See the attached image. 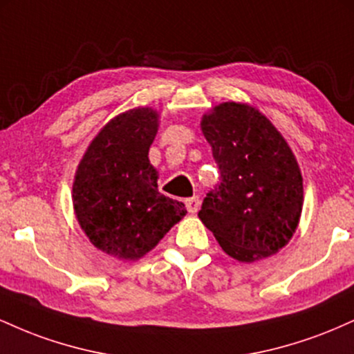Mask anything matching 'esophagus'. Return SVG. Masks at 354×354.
<instances>
[{
	"label": "esophagus",
	"instance_id": "esophagus-1",
	"mask_svg": "<svg viewBox=\"0 0 354 354\" xmlns=\"http://www.w3.org/2000/svg\"><path fill=\"white\" fill-rule=\"evenodd\" d=\"M185 205H186V209H188V213L191 214L198 213V209H200V198L198 196L188 198V200H185Z\"/></svg>",
	"mask_w": 354,
	"mask_h": 354
}]
</instances>
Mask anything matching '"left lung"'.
<instances>
[{
	"label": "left lung",
	"instance_id": "obj_1",
	"mask_svg": "<svg viewBox=\"0 0 354 354\" xmlns=\"http://www.w3.org/2000/svg\"><path fill=\"white\" fill-rule=\"evenodd\" d=\"M221 183L198 216L219 246L243 263L274 254L290 241L303 208V178L278 129L258 109L223 103L203 116Z\"/></svg>",
	"mask_w": 354,
	"mask_h": 354
}]
</instances>
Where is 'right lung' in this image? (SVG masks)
I'll return each instance as SVG.
<instances>
[{
	"label": "right lung",
	"mask_w": 354,
	"mask_h": 354,
	"mask_svg": "<svg viewBox=\"0 0 354 354\" xmlns=\"http://www.w3.org/2000/svg\"><path fill=\"white\" fill-rule=\"evenodd\" d=\"M158 113L129 109L91 141L73 185V205L89 241L120 259H138L186 214L181 201L158 191L148 160Z\"/></svg>",
	"instance_id": "right-lung-1"
}]
</instances>
